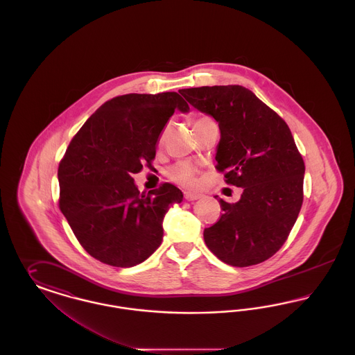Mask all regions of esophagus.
<instances>
[{
	"instance_id": "34e87169",
	"label": "esophagus",
	"mask_w": 355,
	"mask_h": 355,
	"mask_svg": "<svg viewBox=\"0 0 355 355\" xmlns=\"http://www.w3.org/2000/svg\"><path fill=\"white\" fill-rule=\"evenodd\" d=\"M201 196L197 194V193H185L186 201H196V200H200Z\"/></svg>"
}]
</instances>
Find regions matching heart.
I'll list each match as a JSON object with an SVG mask.
<instances>
[{
	"instance_id": "heart-1",
	"label": "heart",
	"mask_w": 355,
	"mask_h": 355,
	"mask_svg": "<svg viewBox=\"0 0 355 355\" xmlns=\"http://www.w3.org/2000/svg\"><path fill=\"white\" fill-rule=\"evenodd\" d=\"M201 119H200L197 121H201ZM168 175H169L170 180H173L177 184L185 186L194 185V182H196V168L191 164L186 162V161H181V162H177L173 166H170L169 170H168Z\"/></svg>"
}]
</instances>
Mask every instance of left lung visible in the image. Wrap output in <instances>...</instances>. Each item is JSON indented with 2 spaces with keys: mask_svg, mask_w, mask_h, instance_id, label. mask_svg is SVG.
Segmentation results:
<instances>
[{
  "mask_svg": "<svg viewBox=\"0 0 355 355\" xmlns=\"http://www.w3.org/2000/svg\"><path fill=\"white\" fill-rule=\"evenodd\" d=\"M180 93L218 122L217 169L243 190L238 202L218 201L220 220L203 232L207 248L236 268L269 259L285 243L304 201V159L286 122L239 85Z\"/></svg>",
  "mask_w": 355,
  "mask_h": 355,
  "instance_id": "obj_1",
  "label": "left lung"
}]
</instances>
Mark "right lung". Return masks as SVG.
<instances>
[{
	"label": "right lung",
	"mask_w": 355,
	"mask_h": 355,
	"mask_svg": "<svg viewBox=\"0 0 355 355\" xmlns=\"http://www.w3.org/2000/svg\"><path fill=\"white\" fill-rule=\"evenodd\" d=\"M189 109L175 92L125 94L105 102L73 137L58 166L60 209L96 259L132 268L161 245L165 214L184 194L171 184L141 193L132 175L152 165L173 113Z\"/></svg>",
	"instance_id": "right-lung-1"
}]
</instances>
